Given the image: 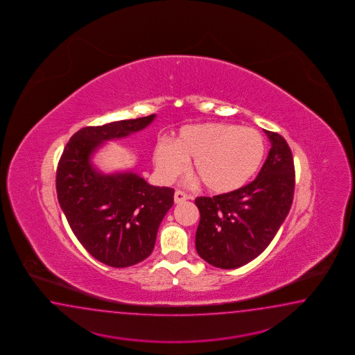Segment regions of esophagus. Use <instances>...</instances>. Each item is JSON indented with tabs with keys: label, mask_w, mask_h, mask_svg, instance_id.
Instances as JSON below:
<instances>
[{
	"label": "esophagus",
	"mask_w": 355,
	"mask_h": 355,
	"mask_svg": "<svg viewBox=\"0 0 355 355\" xmlns=\"http://www.w3.org/2000/svg\"><path fill=\"white\" fill-rule=\"evenodd\" d=\"M189 195L185 194L184 191H181V190H176L174 194V202L176 204H179V202H185V200H188Z\"/></svg>",
	"instance_id": "1"
}]
</instances>
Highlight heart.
<instances>
[{"instance_id": "heart-1", "label": "heart", "mask_w": 355, "mask_h": 355, "mask_svg": "<svg viewBox=\"0 0 355 355\" xmlns=\"http://www.w3.org/2000/svg\"><path fill=\"white\" fill-rule=\"evenodd\" d=\"M266 155L262 135L222 122L182 127L174 144L161 139L153 148L156 173L164 182L174 181L193 160L191 168L214 194L243 188L257 174Z\"/></svg>"}]
</instances>
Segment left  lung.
I'll list each match as a JSON object with an SVG mask.
<instances>
[{
  "mask_svg": "<svg viewBox=\"0 0 355 355\" xmlns=\"http://www.w3.org/2000/svg\"><path fill=\"white\" fill-rule=\"evenodd\" d=\"M271 150L254 180L228 194L199 196L200 222L195 247L209 264L232 270L263 252L291 209L295 166L286 139L264 131Z\"/></svg>",
  "mask_w": 355,
  "mask_h": 355,
  "instance_id": "left-lung-1",
  "label": "left lung"
}]
</instances>
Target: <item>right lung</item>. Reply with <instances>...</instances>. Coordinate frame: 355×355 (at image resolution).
I'll use <instances>...</instances> for the list:
<instances>
[{
	"instance_id": "right-lung-1",
	"label": "right lung",
	"mask_w": 355,
	"mask_h": 355,
	"mask_svg": "<svg viewBox=\"0 0 355 355\" xmlns=\"http://www.w3.org/2000/svg\"><path fill=\"white\" fill-rule=\"evenodd\" d=\"M155 114L89 125L74 133L56 170V194L78 241L99 262L122 268L146 259L174 189L153 187L132 171L102 174L91 157L105 141L146 128Z\"/></svg>"
}]
</instances>
